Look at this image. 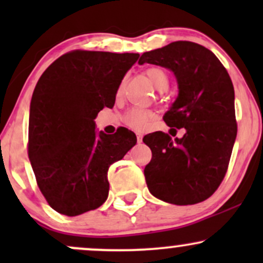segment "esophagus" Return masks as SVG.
<instances>
[{
    "instance_id": "34e87169",
    "label": "esophagus",
    "mask_w": 263,
    "mask_h": 263,
    "mask_svg": "<svg viewBox=\"0 0 263 263\" xmlns=\"http://www.w3.org/2000/svg\"><path fill=\"white\" fill-rule=\"evenodd\" d=\"M136 135H137V142H138V143H141L142 137H143V136H142V134H136Z\"/></svg>"
}]
</instances>
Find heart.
Masks as SVG:
<instances>
[{
	"label": "heart",
	"mask_w": 263,
	"mask_h": 263,
	"mask_svg": "<svg viewBox=\"0 0 263 263\" xmlns=\"http://www.w3.org/2000/svg\"><path fill=\"white\" fill-rule=\"evenodd\" d=\"M146 75L148 78L149 83L155 86L156 90L158 91H165L170 86V77L165 73L164 69L159 68V66H151L146 70ZM123 83L119 85L117 89V93L122 91ZM153 112L147 108H140L134 107L128 110L125 115V123L128 127H132L135 129H142L148 125V122L152 120Z\"/></svg>",
	"instance_id": "b5f03b06"
}]
</instances>
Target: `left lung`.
Here are the masks:
<instances>
[{
	"instance_id": "8db88e82",
	"label": "left lung",
	"mask_w": 263,
	"mask_h": 263,
	"mask_svg": "<svg viewBox=\"0 0 263 263\" xmlns=\"http://www.w3.org/2000/svg\"><path fill=\"white\" fill-rule=\"evenodd\" d=\"M144 63L176 75L179 93L163 120L172 129L185 128L174 141L161 131L143 137L152 151L144 168L147 186L165 203L206 200L224 179L237 135L230 75L211 50L188 41L143 53L138 64Z\"/></svg>"
}]
</instances>
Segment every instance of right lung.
<instances>
[{"label":"right lung","mask_w":263,"mask_h":263,"mask_svg":"<svg viewBox=\"0 0 263 263\" xmlns=\"http://www.w3.org/2000/svg\"><path fill=\"white\" fill-rule=\"evenodd\" d=\"M137 53L71 50L45 69L29 108L28 157L47 203L77 216L105 203L107 171L135 146L125 127L96 135L95 121L112 107L117 89Z\"/></svg>","instance_id":"add662e5"}]
</instances>
